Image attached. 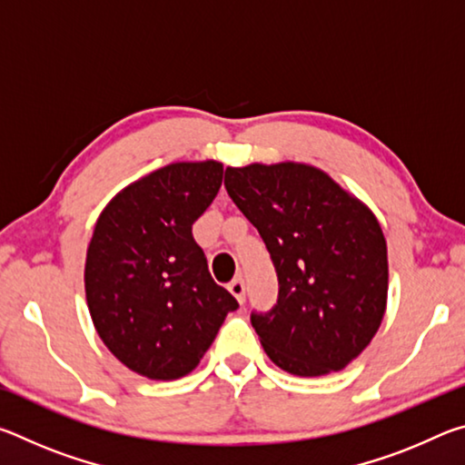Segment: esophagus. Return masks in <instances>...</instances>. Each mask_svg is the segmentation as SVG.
I'll list each match as a JSON object with an SVG mask.
<instances>
[{"label":"esophagus","instance_id":"34e87169","mask_svg":"<svg viewBox=\"0 0 465 465\" xmlns=\"http://www.w3.org/2000/svg\"><path fill=\"white\" fill-rule=\"evenodd\" d=\"M227 289H230V293L238 299L240 303H243V297H246V285H243L242 279H233L230 285H227Z\"/></svg>","mask_w":465,"mask_h":465}]
</instances>
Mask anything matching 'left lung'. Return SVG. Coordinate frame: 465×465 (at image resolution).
Listing matches in <instances>:
<instances>
[{
  "instance_id": "8db88e82",
  "label": "left lung",
  "mask_w": 465,
  "mask_h": 465,
  "mask_svg": "<svg viewBox=\"0 0 465 465\" xmlns=\"http://www.w3.org/2000/svg\"><path fill=\"white\" fill-rule=\"evenodd\" d=\"M225 188L277 269V305L252 313L264 352L291 375L342 371L388 308V243L373 211L302 162L227 166Z\"/></svg>"
}]
</instances>
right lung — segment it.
<instances>
[{
    "label": "right lung",
    "instance_id": "1",
    "mask_svg": "<svg viewBox=\"0 0 465 465\" xmlns=\"http://www.w3.org/2000/svg\"><path fill=\"white\" fill-rule=\"evenodd\" d=\"M223 180L217 160L174 162L106 203L85 252V302L102 342L147 380H180L238 310L211 279L193 223Z\"/></svg>",
    "mask_w": 465,
    "mask_h": 465
}]
</instances>
